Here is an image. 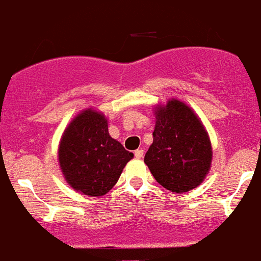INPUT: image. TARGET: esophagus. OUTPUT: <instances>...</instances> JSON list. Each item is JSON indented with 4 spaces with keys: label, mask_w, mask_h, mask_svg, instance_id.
<instances>
[{
    "label": "esophagus",
    "mask_w": 261,
    "mask_h": 261,
    "mask_svg": "<svg viewBox=\"0 0 261 261\" xmlns=\"http://www.w3.org/2000/svg\"><path fill=\"white\" fill-rule=\"evenodd\" d=\"M143 154H144V150H143V149H137L136 152H134V155H136L137 159L143 158Z\"/></svg>",
    "instance_id": "obj_1"
}]
</instances>
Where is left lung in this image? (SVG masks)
<instances>
[{
    "instance_id": "8db88e82",
    "label": "left lung",
    "mask_w": 261,
    "mask_h": 261,
    "mask_svg": "<svg viewBox=\"0 0 261 261\" xmlns=\"http://www.w3.org/2000/svg\"><path fill=\"white\" fill-rule=\"evenodd\" d=\"M153 143L145 153L155 180L172 193H186L200 186L212 165L208 132L192 108L178 99L156 106Z\"/></svg>"
}]
</instances>
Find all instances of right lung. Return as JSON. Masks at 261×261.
<instances>
[{
  "mask_svg": "<svg viewBox=\"0 0 261 261\" xmlns=\"http://www.w3.org/2000/svg\"><path fill=\"white\" fill-rule=\"evenodd\" d=\"M133 153L108 133L105 114L88 108L63 132L58 162L67 183L89 197L107 194L118 181Z\"/></svg>",
  "mask_w": 261,
  "mask_h": 261,
  "instance_id": "1",
  "label": "right lung"
}]
</instances>
